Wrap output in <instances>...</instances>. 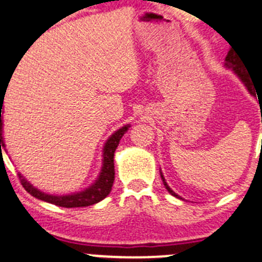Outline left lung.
Returning <instances> with one entry per match:
<instances>
[{"mask_svg":"<svg viewBox=\"0 0 262 262\" xmlns=\"http://www.w3.org/2000/svg\"><path fill=\"white\" fill-rule=\"evenodd\" d=\"M243 63H244V62H243L242 58L239 57V55H237V52L235 51V49L232 48V47H231V49H230V51H228L227 56H226V63H225V65L227 68H230V69L234 70V73L237 75V77H239L240 81H242L243 83L246 84L247 90L249 91V94L254 96V95H256V90H254L253 84H252V83H253V81H252L251 77H249L248 72H247V70L244 69V65H243ZM160 176H162V180H163V184H164V187H166V189L168 190V192L171 193L172 195H175L176 199H181L180 195L176 194V193L173 192V190H172L171 188L168 187V184L166 183V180H164V178H163V175H162V173H160Z\"/></svg>","mask_w":262,"mask_h":262,"instance_id":"obj_1","label":"left lung"}]
</instances>
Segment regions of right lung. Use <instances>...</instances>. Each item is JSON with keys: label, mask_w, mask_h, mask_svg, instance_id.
Segmentation results:
<instances>
[{"label": "right lung", "mask_w": 262, "mask_h": 262, "mask_svg": "<svg viewBox=\"0 0 262 262\" xmlns=\"http://www.w3.org/2000/svg\"><path fill=\"white\" fill-rule=\"evenodd\" d=\"M8 89V87H6ZM5 91L4 87L1 90V99H5ZM4 104V100L1 102V112L4 111L2 108ZM2 117H1V145L2 147H5L4 142V136H2ZM128 125H124L122 128H120L119 130L115 132L112 136L107 140V142L104 143V147H103V166L102 171L99 173L98 179L95 180V183L91 184L90 187L86 188L82 192L72 193V194H65V195H53L48 194V193H44L41 190H39L37 188H35L34 185L28 183L25 178H23L20 173H18L19 176V180L22 183L23 188L27 190L31 195H34L35 199H39L41 201L49 202V204L57 205L61 207H83V206H90V205L98 204L99 201H102L110 194L111 189H112V185H114L115 180V164H114V157L115 151H116L117 146H119L120 140L122 138V136L126 133V130L129 129ZM2 154V150H1Z\"/></svg>", "instance_id": "right-lung-1"}]
</instances>
